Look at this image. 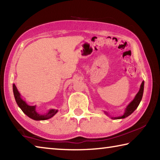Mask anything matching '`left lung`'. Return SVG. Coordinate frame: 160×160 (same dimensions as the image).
Segmentation results:
<instances>
[{"instance_id":"obj_1","label":"left lung","mask_w":160,"mask_h":160,"mask_svg":"<svg viewBox=\"0 0 160 160\" xmlns=\"http://www.w3.org/2000/svg\"><path fill=\"white\" fill-rule=\"evenodd\" d=\"M143 90H144V81H142L141 83V85H140L139 92L137 93L136 95H135L134 99L130 103V104L127 106L125 110V113H123V116H118V117H114L112 118L114 119H120V118H124L126 117H128L131 113L134 112V111L137 109V107H138L140 104V102L141 101L142 94H143ZM107 113V112H105Z\"/></svg>"}]
</instances>
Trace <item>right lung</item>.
<instances>
[{
    "mask_svg": "<svg viewBox=\"0 0 160 160\" xmlns=\"http://www.w3.org/2000/svg\"><path fill=\"white\" fill-rule=\"evenodd\" d=\"M12 89L15 101L17 102L19 107L29 118L34 119L35 121H44L53 117L58 112V110L56 109H50L48 111V112L45 113V114H40V113L36 112V106H29L21 98L20 94L19 93L15 84H13Z\"/></svg>",
    "mask_w": 160,
    "mask_h": 160,
    "instance_id": "obj_1",
    "label": "right lung"
}]
</instances>
